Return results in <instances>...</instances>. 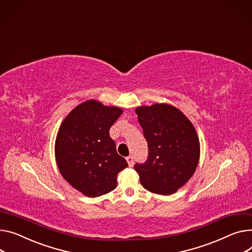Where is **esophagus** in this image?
<instances>
[{
	"label": "esophagus",
	"instance_id": "1",
	"mask_svg": "<svg viewBox=\"0 0 252 252\" xmlns=\"http://www.w3.org/2000/svg\"><path fill=\"white\" fill-rule=\"evenodd\" d=\"M126 162H127V164H128V166H132L133 165V158L131 157V156H128V157H126Z\"/></svg>",
	"mask_w": 252,
	"mask_h": 252
}]
</instances>
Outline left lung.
<instances>
[{"label":"left lung","mask_w":252,"mask_h":252,"mask_svg":"<svg viewBox=\"0 0 252 252\" xmlns=\"http://www.w3.org/2000/svg\"><path fill=\"white\" fill-rule=\"evenodd\" d=\"M148 142L149 158L136 164L142 186L162 195L175 193L194 174L200 145L189 117L168 103H154L136 108Z\"/></svg>","instance_id":"obj_1"}]
</instances>
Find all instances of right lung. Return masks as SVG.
<instances>
[{
	"label": "right lung",
	"mask_w": 252,
	"mask_h": 252,
	"mask_svg": "<svg viewBox=\"0 0 252 252\" xmlns=\"http://www.w3.org/2000/svg\"><path fill=\"white\" fill-rule=\"evenodd\" d=\"M123 113L119 106L90 99L78 104L62 122L55 143L60 173L88 197L112 191L117 174L127 167L116 152L109 128Z\"/></svg>",
	"instance_id": "add662e5"
}]
</instances>
